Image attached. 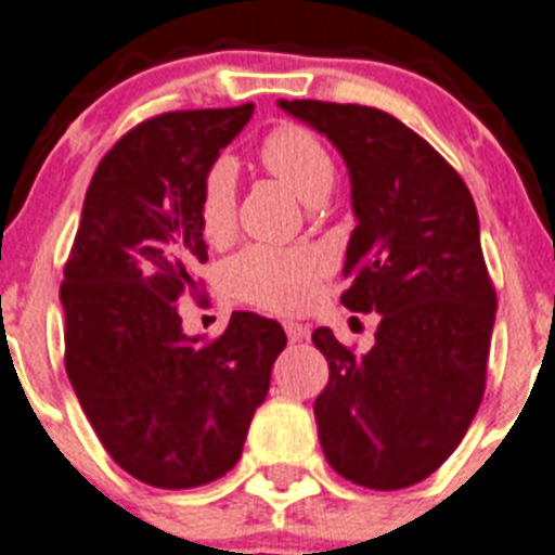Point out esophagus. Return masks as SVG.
I'll return each instance as SVG.
<instances>
[{
    "label": "esophagus",
    "instance_id": "1",
    "mask_svg": "<svg viewBox=\"0 0 555 555\" xmlns=\"http://www.w3.org/2000/svg\"><path fill=\"white\" fill-rule=\"evenodd\" d=\"M283 327H286V335H288V340H292V344H297V340L308 338V327H305V324L286 322V324H283Z\"/></svg>",
    "mask_w": 555,
    "mask_h": 555
}]
</instances>
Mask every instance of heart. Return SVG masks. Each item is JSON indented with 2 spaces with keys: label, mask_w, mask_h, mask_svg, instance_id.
I'll return each mask as SVG.
<instances>
[{
  "label": "heart",
  "mask_w": 555,
  "mask_h": 555,
  "mask_svg": "<svg viewBox=\"0 0 555 555\" xmlns=\"http://www.w3.org/2000/svg\"><path fill=\"white\" fill-rule=\"evenodd\" d=\"M263 167L305 203H319L335 181V162L313 131L281 124L258 149ZM201 233L208 244H222L236 228V165L217 159L203 176ZM330 272V256L319 247H272L250 244L225 263V281L236 297L278 313L305 311L317 299Z\"/></svg>",
  "instance_id": "obj_1"
}]
</instances>
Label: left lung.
<instances>
[{
	"instance_id": "8db88e82",
	"label": "left lung",
	"mask_w": 555,
	"mask_h": 555,
	"mask_svg": "<svg viewBox=\"0 0 555 555\" xmlns=\"http://www.w3.org/2000/svg\"><path fill=\"white\" fill-rule=\"evenodd\" d=\"M281 106L347 162L358 225L340 302L379 313L365 354L327 327L313 333L330 365L313 404L324 456L369 490L413 487L449 460L485 396L498 302L476 203L460 172L388 112L311 99Z\"/></svg>"
}]
</instances>
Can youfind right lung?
<instances>
[{"instance_id": "1", "label": "right lung", "mask_w": 555, "mask_h": 555, "mask_svg": "<svg viewBox=\"0 0 555 555\" xmlns=\"http://www.w3.org/2000/svg\"><path fill=\"white\" fill-rule=\"evenodd\" d=\"M253 104L165 112L99 162L63 269L65 371L106 454L159 490L231 470L286 349L274 319L236 311L220 338H190L178 299L208 261L201 186Z\"/></svg>"}]
</instances>
